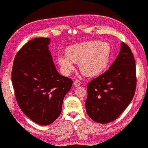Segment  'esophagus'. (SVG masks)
Masks as SVG:
<instances>
[{
    "mask_svg": "<svg viewBox=\"0 0 148 148\" xmlns=\"http://www.w3.org/2000/svg\"><path fill=\"white\" fill-rule=\"evenodd\" d=\"M80 85H81V81H79V80H76L74 82V87H78V86H79Z\"/></svg>",
    "mask_w": 148,
    "mask_h": 148,
    "instance_id": "34e87169",
    "label": "esophagus"
}]
</instances>
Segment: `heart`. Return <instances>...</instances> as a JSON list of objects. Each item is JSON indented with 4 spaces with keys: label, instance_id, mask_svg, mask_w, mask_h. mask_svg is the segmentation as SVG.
Listing matches in <instances>:
<instances>
[{
    "label": "heart",
    "instance_id": "b5f03b06",
    "mask_svg": "<svg viewBox=\"0 0 148 148\" xmlns=\"http://www.w3.org/2000/svg\"><path fill=\"white\" fill-rule=\"evenodd\" d=\"M67 56L58 58L62 72L68 75L74 70V63L84 76H97L106 70L111 57L112 49L107 42L96 40L81 42L69 46L66 49Z\"/></svg>",
    "mask_w": 148,
    "mask_h": 148
}]
</instances>
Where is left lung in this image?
<instances>
[{
  "instance_id": "obj_1",
  "label": "left lung",
  "mask_w": 148,
  "mask_h": 148,
  "mask_svg": "<svg viewBox=\"0 0 148 148\" xmlns=\"http://www.w3.org/2000/svg\"><path fill=\"white\" fill-rule=\"evenodd\" d=\"M120 51L109 69L87 86L86 109L96 123L115 120L133 99L136 86L135 60L132 51L122 42Z\"/></svg>"
}]
</instances>
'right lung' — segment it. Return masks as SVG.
<instances>
[{
  "label": "right lung",
  "instance_id": "right-lung-1",
  "mask_svg": "<svg viewBox=\"0 0 148 148\" xmlns=\"http://www.w3.org/2000/svg\"><path fill=\"white\" fill-rule=\"evenodd\" d=\"M51 39L34 38L14 58L12 82L22 112L40 125H51L62 111L64 96L72 88V79L60 75L53 61Z\"/></svg>",
  "mask_w": 148,
  "mask_h": 148
}]
</instances>
